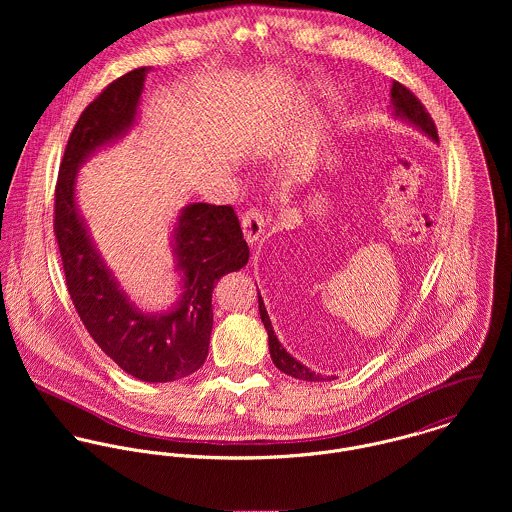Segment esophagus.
Here are the masks:
<instances>
[{"label":"esophagus","instance_id":"34e87169","mask_svg":"<svg viewBox=\"0 0 512 512\" xmlns=\"http://www.w3.org/2000/svg\"><path fill=\"white\" fill-rule=\"evenodd\" d=\"M240 222H242V232H244L246 242L248 244H256L260 240L262 232H264V217L258 211L250 209V211H246L242 215Z\"/></svg>","mask_w":512,"mask_h":512}]
</instances>
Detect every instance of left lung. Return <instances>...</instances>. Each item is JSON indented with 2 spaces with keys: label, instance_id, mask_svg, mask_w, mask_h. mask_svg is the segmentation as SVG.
I'll return each instance as SVG.
<instances>
[{
  "label": "left lung",
  "instance_id": "8db88e82",
  "mask_svg": "<svg viewBox=\"0 0 512 512\" xmlns=\"http://www.w3.org/2000/svg\"><path fill=\"white\" fill-rule=\"evenodd\" d=\"M390 108H392V116L396 120H404L408 124H412L414 128H418L422 134H426L430 140L439 142L438 130H436V124L432 120V116L426 112L424 104L400 82H392V88H390ZM258 309H260V319L268 331V345H270V357L274 361V365L278 366L282 372L290 374L293 378H299V380H307V382H323V380H331L335 376H323L319 372H313L309 370L307 366L301 365L297 359H293L292 355L282 347V343L278 341L276 333H274V327H272V321H270V315L266 311V305H264V299L258 292Z\"/></svg>",
  "mask_w": 512,
  "mask_h": 512
}]
</instances>
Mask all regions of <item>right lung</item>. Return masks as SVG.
I'll use <instances>...</instances> for the list:
<instances>
[{"instance_id":"right-lung-1","label":"right lung","mask_w":512,"mask_h":512,"mask_svg":"<svg viewBox=\"0 0 512 512\" xmlns=\"http://www.w3.org/2000/svg\"><path fill=\"white\" fill-rule=\"evenodd\" d=\"M147 71L140 67L120 76L80 114L59 171L55 234L76 313L96 345L138 380L171 382L205 363L213 290L224 274L246 266L250 250L232 207H183L171 232L181 295L167 311L155 313L130 299L98 252L76 203L78 169L136 126Z\"/></svg>"}]
</instances>
